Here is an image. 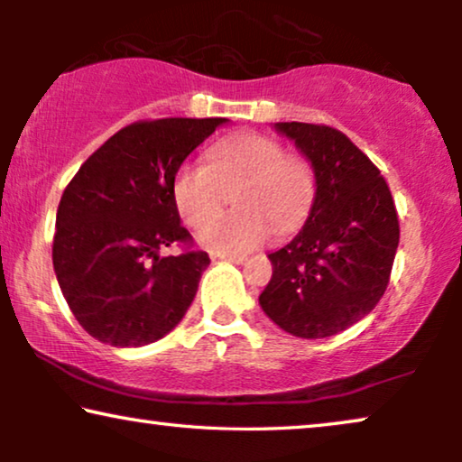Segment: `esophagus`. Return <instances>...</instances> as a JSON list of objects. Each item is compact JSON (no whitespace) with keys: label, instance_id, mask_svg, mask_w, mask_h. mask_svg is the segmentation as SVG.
I'll list each match as a JSON object with an SVG mask.
<instances>
[{"label":"esophagus","instance_id":"esophagus-1","mask_svg":"<svg viewBox=\"0 0 462 462\" xmlns=\"http://www.w3.org/2000/svg\"><path fill=\"white\" fill-rule=\"evenodd\" d=\"M212 258H220V261H229V263H236V264H242L245 261L244 256H217V254H214Z\"/></svg>","mask_w":462,"mask_h":462}]
</instances>
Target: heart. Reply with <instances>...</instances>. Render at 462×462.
I'll list each match as a JSON object with an SVG mask.
<instances>
[{
	"mask_svg": "<svg viewBox=\"0 0 462 462\" xmlns=\"http://www.w3.org/2000/svg\"><path fill=\"white\" fill-rule=\"evenodd\" d=\"M206 162L176 170L172 199L189 226L204 225L222 209L228 193L242 213L213 219L199 231V244L214 254L242 256L271 237L305 225L318 195V176L307 160L288 155L273 136L242 132L214 143Z\"/></svg>",
	"mask_w": 462,
	"mask_h": 462,
	"instance_id": "obj_1",
	"label": "heart"
}]
</instances>
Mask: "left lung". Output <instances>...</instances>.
Returning a JSON list of instances; mask_svg holds the SVG:
<instances>
[{
  "instance_id": "obj_1",
  "label": "left lung",
  "mask_w": 462,
  "mask_h": 462,
  "mask_svg": "<svg viewBox=\"0 0 462 462\" xmlns=\"http://www.w3.org/2000/svg\"><path fill=\"white\" fill-rule=\"evenodd\" d=\"M275 130L311 162L318 195L299 236L269 254L273 275L258 302L282 330L326 338L383 299L400 220L381 170L343 132L302 122H280Z\"/></svg>"
}]
</instances>
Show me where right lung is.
Masks as SVG:
<instances>
[{
	"instance_id": "1",
	"label": "right lung",
	"mask_w": 462,
	"mask_h": 462,
	"mask_svg": "<svg viewBox=\"0 0 462 462\" xmlns=\"http://www.w3.org/2000/svg\"><path fill=\"white\" fill-rule=\"evenodd\" d=\"M225 117H166L116 132L62 193L54 273L79 326L100 343H155L185 318L210 256L193 248L172 199L176 170ZM179 243V257L159 250Z\"/></svg>"
}]
</instances>
